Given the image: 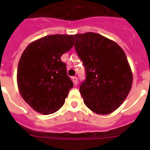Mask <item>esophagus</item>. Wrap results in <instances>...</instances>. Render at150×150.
Returning <instances> with one entry per match:
<instances>
[{
	"label": "esophagus",
	"mask_w": 150,
	"mask_h": 150,
	"mask_svg": "<svg viewBox=\"0 0 150 150\" xmlns=\"http://www.w3.org/2000/svg\"><path fill=\"white\" fill-rule=\"evenodd\" d=\"M72 81H73V83H74V85L77 84V78H76V76H73Z\"/></svg>",
	"instance_id": "1"
}]
</instances>
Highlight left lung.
Instances as JSON below:
<instances>
[{"instance_id":"1","label":"left lung","mask_w":150,"mask_h":150,"mask_svg":"<svg viewBox=\"0 0 150 150\" xmlns=\"http://www.w3.org/2000/svg\"><path fill=\"white\" fill-rule=\"evenodd\" d=\"M74 38L86 74L79 88L84 104L95 113L110 114L132 88L133 75L126 55L116 42L99 34H77Z\"/></svg>"}]
</instances>
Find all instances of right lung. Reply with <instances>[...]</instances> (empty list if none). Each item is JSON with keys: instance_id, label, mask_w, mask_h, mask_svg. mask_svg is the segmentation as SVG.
I'll use <instances>...</instances> for the list:
<instances>
[{"instance_id": "obj_1", "label": "right lung", "mask_w": 150, "mask_h": 150, "mask_svg": "<svg viewBox=\"0 0 150 150\" xmlns=\"http://www.w3.org/2000/svg\"><path fill=\"white\" fill-rule=\"evenodd\" d=\"M74 36L53 34L30 43L17 68L21 96L36 112L49 115L64 105L74 83L61 56L74 46Z\"/></svg>"}]
</instances>
